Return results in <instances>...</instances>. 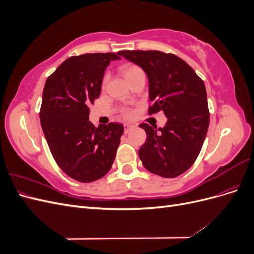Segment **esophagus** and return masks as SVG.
Returning <instances> with one entry per match:
<instances>
[{
    "mask_svg": "<svg viewBox=\"0 0 254 254\" xmlns=\"http://www.w3.org/2000/svg\"><path fill=\"white\" fill-rule=\"evenodd\" d=\"M133 128V126H131V125H129V124H125L124 125V129H125V133H128L130 130H131Z\"/></svg>",
    "mask_w": 254,
    "mask_h": 254,
    "instance_id": "34e87169",
    "label": "esophagus"
}]
</instances>
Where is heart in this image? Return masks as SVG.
Segmentation results:
<instances>
[{
	"label": "heart",
	"instance_id": "b5f03b06",
	"mask_svg": "<svg viewBox=\"0 0 254 254\" xmlns=\"http://www.w3.org/2000/svg\"><path fill=\"white\" fill-rule=\"evenodd\" d=\"M122 72L124 73V76H125L126 79L131 78V77H133V76H135L137 74H144L142 68L140 66L135 65V64H125L124 66L122 67ZM106 81H107V77H105L104 80H103V86H105ZM133 114L134 113H133L132 110L123 109V115H124L126 119H131L133 117Z\"/></svg>",
	"mask_w": 254,
	"mask_h": 254
}]
</instances>
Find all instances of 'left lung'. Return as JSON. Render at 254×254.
<instances>
[{"label":"left lung","mask_w":254,"mask_h":254,"mask_svg":"<svg viewBox=\"0 0 254 254\" xmlns=\"http://www.w3.org/2000/svg\"><path fill=\"white\" fill-rule=\"evenodd\" d=\"M119 55L141 66L148 77V113L163 111V128L141 124L146 142L139 157L146 170L175 178L194 164L201 150L210 123L202 79L186 61L160 51H121Z\"/></svg>","instance_id":"8db88e82"}]
</instances>
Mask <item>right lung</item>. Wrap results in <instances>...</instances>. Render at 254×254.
<instances>
[{
	"mask_svg": "<svg viewBox=\"0 0 254 254\" xmlns=\"http://www.w3.org/2000/svg\"><path fill=\"white\" fill-rule=\"evenodd\" d=\"M119 53H94L64 61L45 81L40 123L52 155L68 177L79 182L101 179L112 167L124 132L117 123L89 121V105L101 94L102 81Z\"/></svg>",
	"mask_w": 254,
	"mask_h": 254,
	"instance_id": "add662e5",
	"label": "right lung"
}]
</instances>
